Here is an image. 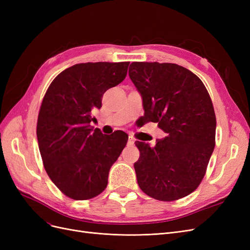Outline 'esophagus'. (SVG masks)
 <instances>
[{"label": "esophagus", "instance_id": "obj_1", "mask_svg": "<svg viewBox=\"0 0 250 250\" xmlns=\"http://www.w3.org/2000/svg\"><path fill=\"white\" fill-rule=\"evenodd\" d=\"M134 142H135V140L129 135V138H128V144H129V145H133Z\"/></svg>", "mask_w": 250, "mask_h": 250}]
</instances>
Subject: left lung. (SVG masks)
Returning <instances> with one entry per match:
<instances>
[{"mask_svg": "<svg viewBox=\"0 0 250 250\" xmlns=\"http://www.w3.org/2000/svg\"><path fill=\"white\" fill-rule=\"evenodd\" d=\"M129 77L143 98L147 122L167 133L154 147L135 142L139 187L156 200L186 197L200 185L215 148L216 116L208 89L175 63L132 62Z\"/></svg>", "mask_w": 250, "mask_h": 250, "instance_id": "left-lung-1", "label": "left lung"}]
</instances>
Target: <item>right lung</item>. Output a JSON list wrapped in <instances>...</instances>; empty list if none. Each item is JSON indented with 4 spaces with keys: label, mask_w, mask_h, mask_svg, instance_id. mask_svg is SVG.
<instances>
[{
    "label": "right lung",
    "mask_w": 250,
    "mask_h": 250,
    "mask_svg": "<svg viewBox=\"0 0 250 250\" xmlns=\"http://www.w3.org/2000/svg\"><path fill=\"white\" fill-rule=\"evenodd\" d=\"M129 62H86L67 67L52 81L37 119L36 134L43 167L54 185L74 200L101 194L122 150L125 132L93 129L92 111L103 94L122 82Z\"/></svg>",
    "instance_id": "add662e5"
}]
</instances>
